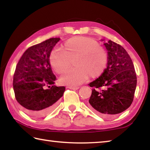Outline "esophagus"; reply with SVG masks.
Returning <instances> with one entry per match:
<instances>
[{"label": "esophagus", "instance_id": "1", "mask_svg": "<svg viewBox=\"0 0 150 150\" xmlns=\"http://www.w3.org/2000/svg\"><path fill=\"white\" fill-rule=\"evenodd\" d=\"M68 88H70V89H73V90H77V89H79V87H68Z\"/></svg>", "mask_w": 150, "mask_h": 150}]
</instances>
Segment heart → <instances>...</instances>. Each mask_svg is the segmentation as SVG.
<instances>
[{
    "instance_id": "b5f03b06",
    "label": "heart",
    "mask_w": 150,
    "mask_h": 150,
    "mask_svg": "<svg viewBox=\"0 0 150 150\" xmlns=\"http://www.w3.org/2000/svg\"><path fill=\"white\" fill-rule=\"evenodd\" d=\"M74 69L67 71L60 77L63 85L74 87L81 85L88 76L96 77L105 70L108 63L106 51L98 46L97 42L89 38L77 36L68 40L65 51L56 48L51 53L50 62L58 74L64 73L74 60Z\"/></svg>"
}]
</instances>
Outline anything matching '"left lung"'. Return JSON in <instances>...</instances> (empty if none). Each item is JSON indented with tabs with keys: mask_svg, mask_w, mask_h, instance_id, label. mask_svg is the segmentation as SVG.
Masks as SVG:
<instances>
[{
	"mask_svg": "<svg viewBox=\"0 0 150 150\" xmlns=\"http://www.w3.org/2000/svg\"><path fill=\"white\" fill-rule=\"evenodd\" d=\"M104 45L107 50V67L99 77L88 84L94 87L88 103L98 115L110 116L130 107L137 77L132 61L123 47L111 40ZM101 88L103 90L99 91Z\"/></svg>",
	"mask_w": 150,
	"mask_h": 150,
	"instance_id": "left-lung-1",
	"label": "left lung"
}]
</instances>
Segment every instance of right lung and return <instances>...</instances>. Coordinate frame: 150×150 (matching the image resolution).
<instances>
[{"label": "right lung", "mask_w": 150, "mask_h": 150, "mask_svg": "<svg viewBox=\"0 0 150 150\" xmlns=\"http://www.w3.org/2000/svg\"><path fill=\"white\" fill-rule=\"evenodd\" d=\"M59 40L52 38L29 47L16 65L13 79L15 97L28 115L34 117L49 114L65 90V87L54 85L56 77L50 62L51 52Z\"/></svg>", "instance_id": "1"}]
</instances>
